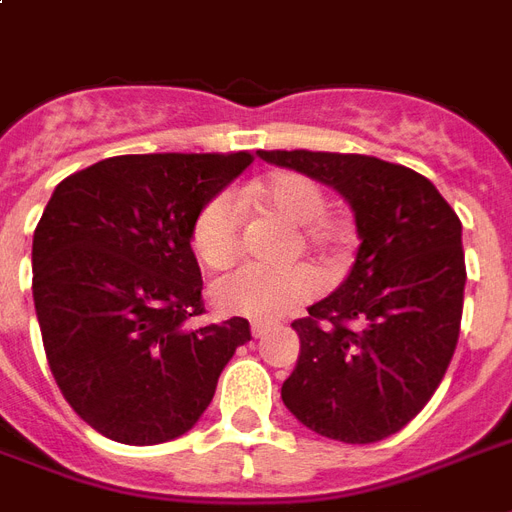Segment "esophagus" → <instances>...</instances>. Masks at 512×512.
I'll use <instances>...</instances> for the list:
<instances>
[{"label":"esophagus","instance_id":"34e87169","mask_svg":"<svg viewBox=\"0 0 512 512\" xmlns=\"http://www.w3.org/2000/svg\"><path fill=\"white\" fill-rule=\"evenodd\" d=\"M268 332H271L268 324H252V337H257V340H260L263 335H268Z\"/></svg>","mask_w":512,"mask_h":512}]
</instances>
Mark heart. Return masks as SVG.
I'll use <instances>...</instances> for the list:
<instances>
[{"label": "heart", "instance_id": "obj_1", "mask_svg": "<svg viewBox=\"0 0 512 512\" xmlns=\"http://www.w3.org/2000/svg\"><path fill=\"white\" fill-rule=\"evenodd\" d=\"M244 201H255L271 209L287 223L303 228L300 239L305 247L329 249L337 247L340 233L324 220L327 196L311 177L297 172H279L263 183L244 191ZM241 244V215L231 193H217L199 209L193 220L191 247L193 255L207 268H228L236 260ZM316 276L305 265H292L281 271H268L257 265H241L225 273L212 284V300L220 311L231 316H244L252 321H276L308 303L316 295Z\"/></svg>", "mask_w": 512, "mask_h": 512}]
</instances>
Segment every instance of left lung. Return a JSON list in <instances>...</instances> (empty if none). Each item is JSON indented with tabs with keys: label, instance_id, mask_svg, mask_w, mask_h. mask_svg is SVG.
I'll return each mask as SVG.
<instances>
[{
	"label": "left lung",
	"instance_id": "obj_1",
	"mask_svg": "<svg viewBox=\"0 0 512 512\" xmlns=\"http://www.w3.org/2000/svg\"><path fill=\"white\" fill-rule=\"evenodd\" d=\"M340 193L356 215L348 279L292 324L289 412L319 436L374 444L428 404L452 361L462 321V223L420 172L361 154L257 151Z\"/></svg>",
	"mask_w": 512,
	"mask_h": 512
}]
</instances>
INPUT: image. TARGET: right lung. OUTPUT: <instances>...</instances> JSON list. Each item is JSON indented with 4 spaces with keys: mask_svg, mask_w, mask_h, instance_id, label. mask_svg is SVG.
<instances>
[{
    "mask_svg": "<svg viewBox=\"0 0 512 512\" xmlns=\"http://www.w3.org/2000/svg\"><path fill=\"white\" fill-rule=\"evenodd\" d=\"M255 162L239 154H132L74 172L34 231L44 353L79 417L111 441L183 436L215 396L249 321L204 313L193 220Z\"/></svg>",
    "mask_w": 512,
    "mask_h": 512,
    "instance_id": "add662e5",
    "label": "right lung"
}]
</instances>
